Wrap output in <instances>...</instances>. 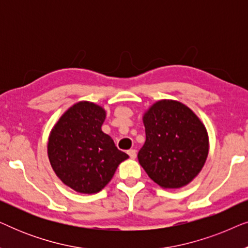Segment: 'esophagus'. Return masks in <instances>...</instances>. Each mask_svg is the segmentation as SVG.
Instances as JSON below:
<instances>
[{
	"mask_svg": "<svg viewBox=\"0 0 248 248\" xmlns=\"http://www.w3.org/2000/svg\"><path fill=\"white\" fill-rule=\"evenodd\" d=\"M128 155H130L131 159H135V157H137V150L135 149H130V150L127 151Z\"/></svg>",
	"mask_w": 248,
	"mask_h": 248,
	"instance_id": "1",
	"label": "esophagus"
}]
</instances>
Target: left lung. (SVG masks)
<instances>
[{
  "label": "left lung",
  "mask_w": 248,
  "mask_h": 248,
  "mask_svg": "<svg viewBox=\"0 0 248 248\" xmlns=\"http://www.w3.org/2000/svg\"><path fill=\"white\" fill-rule=\"evenodd\" d=\"M145 142L138 159L162 188H179L202 170L209 154L208 131L194 111L177 100L162 99L143 114Z\"/></svg>",
  "instance_id": "obj_1"
}]
</instances>
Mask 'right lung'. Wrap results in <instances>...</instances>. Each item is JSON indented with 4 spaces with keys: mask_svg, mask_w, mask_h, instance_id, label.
I'll return each mask as SVG.
<instances>
[{
    "mask_svg": "<svg viewBox=\"0 0 248 248\" xmlns=\"http://www.w3.org/2000/svg\"><path fill=\"white\" fill-rule=\"evenodd\" d=\"M105 118L106 110L99 105L79 101L60 117L49 133L50 166L57 177L76 192H100L118 165L128 158L101 131Z\"/></svg>",
    "mask_w": 248,
    "mask_h": 248,
    "instance_id": "add662e5",
    "label": "right lung"
}]
</instances>
